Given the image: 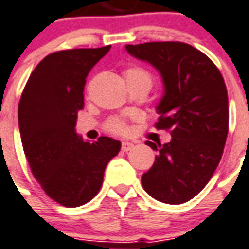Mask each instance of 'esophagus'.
Returning <instances> with one entry per match:
<instances>
[{
  "instance_id": "esophagus-1",
  "label": "esophagus",
  "mask_w": 249,
  "mask_h": 249,
  "mask_svg": "<svg viewBox=\"0 0 249 249\" xmlns=\"http://www.w3.org/2000/svg\"><path fill=\"white\" fill-rule=\"evenodd\" d=\"M132 148H133V144H132V142H124L121 144V149H123L124 152H128V151H130Z\"/></svg>"
}]
</instances>
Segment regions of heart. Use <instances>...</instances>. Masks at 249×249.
Instances as JSON below:
<instances>
[{
    "mask_svg": "<svg viewBox=\"0 0 249 249\" xmlns=\"http://www.w3.org/2000/svg\"><path fill=\"white\" fill-rule=\"evenodd\" d=\"M123 75H124L125 82L128 83L129 89L136 88V86H145V88L151 89L152 82H154V75L151 74V71H148L142 66H137V64L126 67L123 71ZM105 129L113 135L124 136V135H128V132H129V125L126 123V120L123 117L113 116L107 120Z\"/></svg>",
    "mask_w": 249,
    "mask_h": 249,
    "instance_id": "heart-1",
    "label": "heart"
}]
</instances>
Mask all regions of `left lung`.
<instances>
[{"label": "left lung", "mask_w": 249, "mask_h": 249, "mask_svg": "<svg viewBox=\"0 0 249 249\" xmlns=\"http://www.w3.org/2000/svg\"><path fill=\"white\" fill-rule=\"evenodd\" d=\"M135 58L151 63L164 82L156 129L173 136L166 144H145L156 151L142 174L149 196L170 205L187 202L202 190L221 160L228 130V91L221 72L203 52L180 41L126 46Z\"/></svg>", "instance_id": "left-lung-1"}]
</instances>
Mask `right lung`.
Segmentation results:
<instances>
[{
	"label": "right lung",
	"mask_w": 249,
	"mask_h": 249,
	"mask_svg": "<svg viewBox=\"0 0 249 249\" xmlns=\"http://www.w3.org/2000/svg\"><path fill=\"white\" fill-rule=\"evenodd\" d=\"M109 50L52 52L32 71L20 98L18 126L31 171L47 196L66 208L97 196L107 163L121 148L112 137L89 142L75 133L86 76Z\"/></svg>",
	"instance_id": "1"
}]
</instances>
